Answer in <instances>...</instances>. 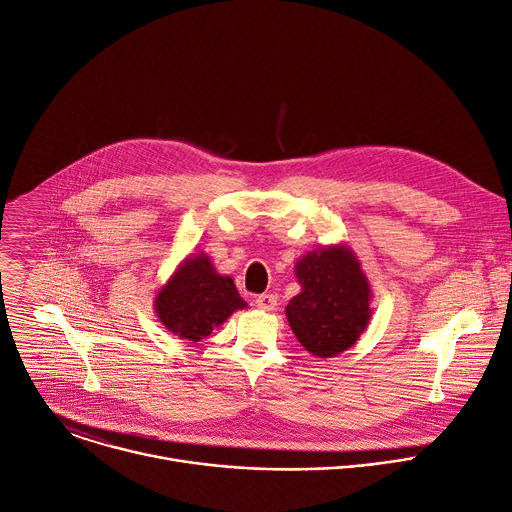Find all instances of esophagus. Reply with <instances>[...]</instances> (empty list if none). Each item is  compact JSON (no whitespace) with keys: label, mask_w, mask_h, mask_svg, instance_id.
I'll list each match as a JSON object with an SVG mask.
<instances>
[{"label":"esophagus","mask_w":512,"mask_h":512,"mask_svg":"<svg viewBox=\"0 0 512 512\" xmlns=\"http://www.w3.org/2000/svg\"><path fill=\"white\" fill-rule=\"evenodd\" d=\"M256 306L260 311H274L276 309V296L274 294H260L256 298Z\"/></svg>","instance_id":"34e87169"}]
</instances>
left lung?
I'll return each mask as SVG.
<instances>
[{
	"instance_id": "1",
	"label": "left lung",
	"mask_w": 512,
	"mask_h": 512,
	"mask_svg": "<svg viewBox=\"0 0 512 512\" xmlns=\"http://www.w3.org/2000/svg\"><path fill=\"white\" fill-rule=\"evenodd\" d=\"M300 292L286 304L288 325L313 357L331 359L353 347L367 329L371 284L347 244L323 246L294 264Z\"/></svg>"
}]
</instances>
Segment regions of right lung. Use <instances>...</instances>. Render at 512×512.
<instances>
[{
    "label": "right lung",
    "mask_w": 512,
    "mask_h": 512,
    "mask_svg": "<svg viewBox=\"0 0 512 512\" xmlns=\"http://www.w3.org/2000/svg\"><path fill=\"white\" fill-rule=\"evenodd\" d=\"M246 306L234 278L220 274L203 252L181 260L153 300L161 325L189 343L206 339Z\"/></svg>",
    "instance_id": "right-lung-1"
}]
</instances>
